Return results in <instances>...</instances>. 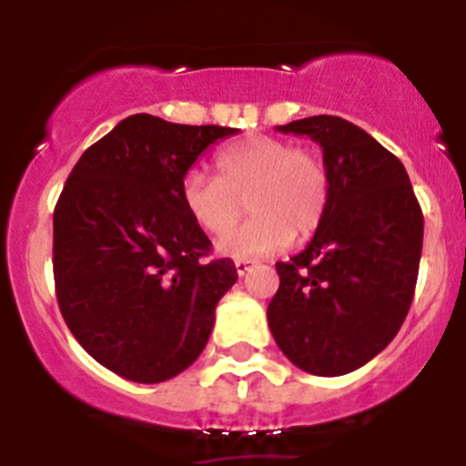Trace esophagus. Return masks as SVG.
<instances>
[{
    "label": "esophagus",
    "mask_w": 466,
    "mask_h": 466,
    "mask_svg": "<svg viewBox=\"0 0 466 466\" xmlns=\"http://www.w3.org/2000/svg\"><path fill=\"white\" fill-rule=\"evenodd\" d=\"M252 258H236V270H238V275H245L247 270L252 268Z\"/></svg>",
    "instance_id": "obj_1"
}]
</instances>
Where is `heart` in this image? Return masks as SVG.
<instances>
[{"instance_id":"heart-1","label":"heart","mask_w":466,"mask_h":466,"mask_svg":"<svg viewBox=\"0 0 466 466\" xmlns=\"http://www.w3.org/2000/svg\"><path fill=\"white\" fill-rule=\"evenodd\" d=\"M217 179L203 170L182 177V205L193 224L217 242L219 254L238 258L282 252L319 228L331 200V177L324 158L287 139L252 135L228 142L214 154ZM245 202L253 217L238 229ZM229 231L228 234L225 230Z\"/></svg>"}]
</instances>
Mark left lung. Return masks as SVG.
<instances>
[{
    "instance_id": "obj_1",
    "label": "left lung",
    "mask_w": 466,
    "mask_h": 466,
    "mask_svg": "<svg viewBox=\"0 0 466 466\" xmlns=\"http://www.w3.org/2000/svg\"><path fill=\"white\" fill-rule=\"evenodd\" d=\"M278 130L322 147L331 200L310 245L275 263L268 327L291 364L343 376L392 343L409 315L425 219L401 160L360 126L322 114Z\"/></svg>"
}]
</instances>
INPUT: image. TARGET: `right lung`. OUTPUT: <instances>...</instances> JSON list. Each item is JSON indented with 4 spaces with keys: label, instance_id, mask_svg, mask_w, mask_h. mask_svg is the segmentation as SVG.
I'll return each mask as SVG.
<instances>
[{
    "label": "right lung",
    "instance_id": "1",
    "mask_svg": "<svg viewBox=\"0 0 466 466\" xmlns=\"http://www.w3.org/2000/svg\"><path fill=\"white\" fill-rule=\"evenodd\" d=\"M236 127L135 114L84 151L53 212L57 306L81 348L135 382L182 373L236 284L182 205V177Z\"/></svg>",
    "mask_w": 466,
    "mask_h": 466
}]
</instances>
